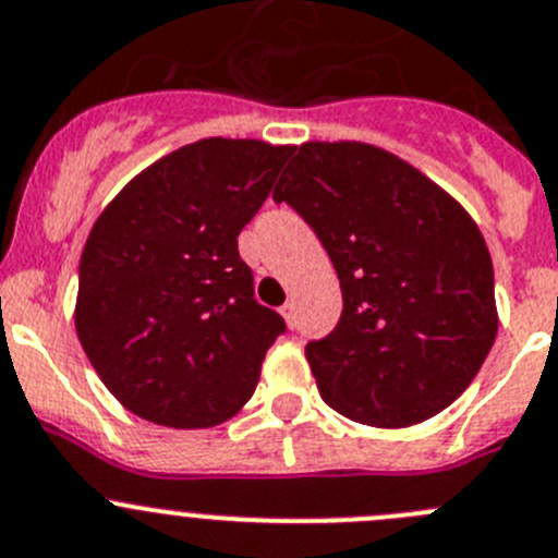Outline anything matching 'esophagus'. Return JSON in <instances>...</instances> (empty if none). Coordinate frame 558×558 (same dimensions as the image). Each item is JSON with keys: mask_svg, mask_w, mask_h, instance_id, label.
Masks as SVG:
<instances>
[{"mask_svg": "<svg viewBox=\"0 0 558 558\" xmlns=\"http://www.w3.org/2000/svg\"><path fill=\"white\" fill-rule=\"evenodd\" d=\"M280 314H283L286 325H289V327H294V325H296V316H294V303H286L283 308H280Z\"/></svg>", "mask_w": 558, "mask_h": 558, "instance_id": "esophagus-1", "label": "esophagus"}]
</instances>
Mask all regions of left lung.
I'll use <instances>...</instances> for the list:
<instances>
[{"label":"left lung","mask_w":558,"mask_h":558,"mask_svg":"<svg viewBox=\"0 0 558 558\" xmlns=\"http://www.w3.org/2000/svg\"><path fill=\"white\" fill-rule=\"evenodd\" d=\"M341 280L336 330L305 347L322 399L399 429L449 408L498 332L490 250L465 208L368 143H305L272 192Z\"/></svg>","instance_id":"left-lung-1"}]
</instances>
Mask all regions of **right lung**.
Instances as JSON below:
<instances>
[{"mask_svg": "<svg viewBox=\"0 0 558 558\" xmlns=\"http://www.w3.org/2000/svg\"><path fill=\"white\" fill-rule=\"evenodd\" d=\"M289 156L262 140H197L134 175L93 226L76 336L140 418L206 429L253 397L286 322L255 303L236 236Z\"/></svg>", "mask_w": 558, "mask_h": 558, "instance_id": "1", "label": "right lung"}]
</instances>
